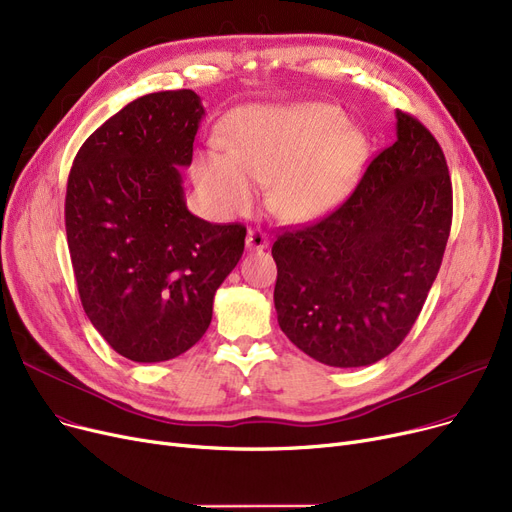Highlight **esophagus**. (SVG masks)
Instances as JSON below:
<instances>
[{
  "mask_svg": "<svg viewBox=\"0 0 512 512\" xmlns=\"http://www.w3.org/2000/svg\"><path fill=\"white\" fill-rule=\"evenodd\" d=\"M268 244H270L268 234H265L263 230H259V228H251V230H249V234H247V247H249L251 251H263V249H268Z\"/></svg>",
  "mask_w": 512,
  "mask_h": 512,
  "instance_id": "obj_1",
  "label": "esophagus"
}]
</instances>
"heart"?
Returning <instances> with one entry per match:
<instances>
[{
	"mask_svg": "<svg viewBox=\"0 0 512 512\" xmlns=\"http://www.w3.org/2000/svg\"><path fill=\"white\" fill-rule=\"evenodd\" d=\"M234 152L201 154L198 180L221 213L247 211L255 183L288 221L314 219L343 201L368 161V140L343 110L324 102L249 106L232 123Z\"/></svg>",
	"mask_w": 512,
	"mask_h": 512,
	"instance_id": "heart-1",
	"label": "heart"
}]
</instances>
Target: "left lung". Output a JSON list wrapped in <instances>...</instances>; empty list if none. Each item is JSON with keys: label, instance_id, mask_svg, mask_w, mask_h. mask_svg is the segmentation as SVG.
I'll return each instance as SVG.
<instances>
[{"label": "left lung", "instance_id": "1", "mask_svg": "<svg viewBox=\"0 0 512 512\" xmlns=\"http://www.w3.org/2000/svg\"><path fill=\"white\" fill-rule=\"evenodd\" d=\"M397 140L335 211L278 234V324L309 358L337 368L383 360L406 339L452 228L443 150L397 110Z\"/></svg>", "mask_w": 512, "mask_h": 512}]
</instances>
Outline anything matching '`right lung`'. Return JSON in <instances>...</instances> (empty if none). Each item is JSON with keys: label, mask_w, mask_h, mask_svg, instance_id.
Masks as SVG:
<instances>
[{"label": "right lung", "mask_w": 512, "mask_h": 512, "mask_svg": "<svg viewBox=\"0 0 512 512\" xmlns=\"http://www.w3.org/2000/svg\"><path fill=\"white\" fill-rule=\"evenodd\" d=\"M205 108L192 90L129 102L83 142L64 226L81 305L131 362H165L201 341L219 284L244 251L242 224L188 211L180 167Z\"/></svg>", "instance_id": "right-lung-1"}]
</instances>
